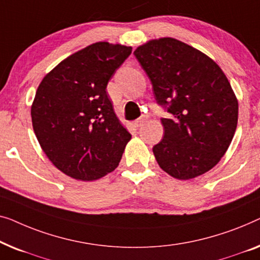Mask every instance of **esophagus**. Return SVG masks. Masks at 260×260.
<instances>
[{
  "label": "esophagus",
  "mask_w": 260,
  "mask_h": 260,
  "mask_svg": "<svg viewBox=\"0 0 260 260\" xmlns=\"http://www.w3.org/2000/svg\"><path fill=\"white\" fill-rule=\"evenodd\" d=\"M146 121H147V116H141V118H139L138 120H135V121L133 122V125H134V127H137V128H139V127H141Z\"/></svg>",
  "instance_id": "esophagus-1"
}]
</instances>
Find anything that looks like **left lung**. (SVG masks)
<instances>
[{
    "label": "left lung",
    "mask_w": 260,
    "mask_h": 260,
    "mask_svg": "<svg viewBox=\"0 0 260 260\" xmlns=\"http://www.w3.org/2000/svg\"><path fill=\"white\" fill-rule=\"evenodd\" d=\"M134 55L151 80L162 118L153 147L159 166L179 180L202 175L220 161L238 122V100L221 68L200 50L172 38L151 40Z\"/></svg>",
    "instance_id": "obj_1"
}]
</instances>
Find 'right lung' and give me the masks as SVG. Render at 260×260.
Wrapping results in <instances>:
<instances>
[{"label":"right lung","mask_w":260,"mask_h":260,"mask_svg":"<svg viewBox=\"0 0 260 260\" xmlns=\"http://www.w3.org/2000/svg\"><path fill=\"white\" fill-rule=\"evenodd\" d=\"M131 53L132 47L93 43L61 61L39 85L32 128L48 159L68 177L92 181L118 167L132 135L106 88Z\"/></svg>","instance_id":"obj_1"}]
</instances>
